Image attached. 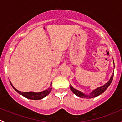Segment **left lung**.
Segmentation results:
<instances>
[{
	"mask_svg": "<svg viewBox=\"0 0 122 122\" xmlns=\"http://www.w3.org/2000/svg\"><path fill=\"white\" fill-rule=\"evenodd\" d=\"M113 62H114V61H113ZM113 76H114V73H113L112 75V77H110V80H109V81L107 82V83H106L105 84L103 85V86H102V87H98V88H97L96 89L94 90H93L92 93H90L89 94H84V93H81V92H80V91H78V90H77L71 86H70V89H71V91L73 92L74 94H75L76 96H77L79 97L88 98V99L94 98V97H95L98 96H99L100 94H102V93H104V92H105L106 90L108 88V87L110 86V84H111V83L112 82L113 78Z\"/></svg>",
	"mask_w": 122,
	"mask_h": 122,
	"instance_id": "obj_1",
	"label": "left lung"
}]
</instances>
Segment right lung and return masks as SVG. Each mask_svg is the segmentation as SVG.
Returning a JSON list of instances; mask_svg holds the SVG:
<instances>
[{
  "label": "right lung",
  "mask_w": 122,
  "mask_h": 122,
  "mask_svg": "<svg viewBox=\"0 0 122 122\" xmlns=\"http://www.w3.org/2000/svg\"><path fill=\"white\" fill-rule=\"evenodd\" d=\"M11 86H12L13 88H14L16 92H18L19 94H21L22 96H24L25 97L27 98V99H31V100H40L43 99L44 97H46L50 92H51V90H52V83H51L50 85V87H49L48 89L45 90L43 91L42 92H39V93H35V92H21L20 91L18 90L17 89H16L13 86V85L12 84L11 82L10 81Z\"/></svg>",
  "instance_id": "1"
}]
</instances>
